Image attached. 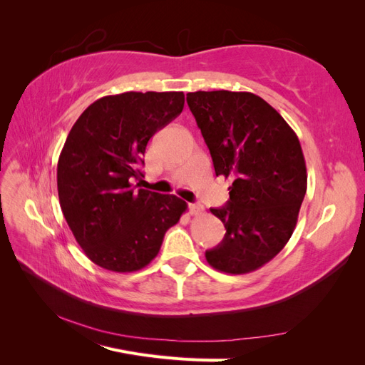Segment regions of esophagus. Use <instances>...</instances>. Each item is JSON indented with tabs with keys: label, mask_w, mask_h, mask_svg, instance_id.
I'll use <instances>...</instances> for the list:
<instances>
[{
	"label": "esophagus",
	"mask_w": 365,
	"mask_h": 365,
	"mask_svg": "<svg viewBox=\"0 0 365 365\" xmlns=\"http://www.w3.org/2000/svg\"><path fill=\"white\" fill-rule=\"evenodd\" d=\"M189 212L190 215H201L204 212V207L201 204H189Z\"/></svg>",
	"instance_id": "obj_1"
}]
</instances>
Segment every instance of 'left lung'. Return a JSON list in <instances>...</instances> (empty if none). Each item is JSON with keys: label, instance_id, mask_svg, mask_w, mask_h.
<instances>
[{"label": "left lung", "instance_id": "8db88e82", "mask_svg": "<svg viewBox=\"0 0 365 365\" xmlns=\"http://www.w3.org/2000/svg\"><path fill=\"white\" fill-rule=\"evenodd\" d=\"M187 103L212 155L216 176L231 178L230 200L210 208L227 233L205 259L217 271L247 274L291 239L306 195L300 141L275 109L252 93L196 91Z\"/></svg>", "mask_w": 365, "mask_h": 365}]
</instances>
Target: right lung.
Wrapping results in <instances>:
<instances>
[{"mask_svg": "<svg viewBox=\"0 0 365 365\" xmlns=\"http://www.w3.org/2000/svg\"><path fill=\"white\" fill-rule=\"evenodd\" d=\"M184 108V94L106 96L73 125L58 161L65 220L86 257L114 272L145 268L187 204L175 195L137 189L148 141Z\"/></svg>", "mask_w": 365, "mask_h": 365, "instance_id": "obj_1", "label": "right lung"}]
</instances>
